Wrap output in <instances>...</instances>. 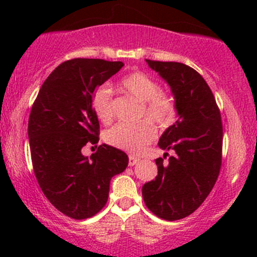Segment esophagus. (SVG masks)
<instances>
[{"mask_svg":"<svg viewBox=\"0 0 257 257\" xmlns=\"http://www.w3.org/2000/svg\"><path fill=\"white\" fill-rule=\"evenodd\" d=\"M137 163H139V158L131 155V157H129V165H131V167H133V165H136Z\"/></svg>","mask_w":257,"mask_h":257,"instance_id":"34e87169","label":"esophagus"}]
</instances>
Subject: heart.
Listing matches in <instances>:
<instances>
[{"label":"heart","instance_id":"1","mask_svg":"<svg viewBox=\"0 0 257 257\" xmlns=\"http://www.w3.org/2000/svg\"><path fill=\"white\" fill-rule=\"evenodd\" d=\"M120 89L143 103V114L158 124H168L174 119L175 105L172 98L162 92L160 84L153 77L143 72H133L120 80ZM93 110L99 120H112V90L107 85H100L93 94ZM154 126L147 121L137 124H116L105 134L108 144L139 154L155 138Z\"/></svg>","mask_w":257,"mask_h":257}]
</instances>
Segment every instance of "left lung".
Instances as JSON below:
<instances>
[{"instance_id":"8db88e82","label":"left lung","mask_w":257,"mask_h":257,"mask_svg":"<svg viewBox=\"0 0 257 257\" xmlns=\"http://www.w3.org/2000/svg\"><path fill=\"white\" fill-rule=\"evenodd\" d=\"M145 62L170 87L178 119L158 143L175 155L168 165H163L162 158L155 160L157 178L144 184L142 194L153 214L173 221L195 211L216 183L221 167V116L208 83L195 69L179 62Z\"/></svg>"}]
</instances>
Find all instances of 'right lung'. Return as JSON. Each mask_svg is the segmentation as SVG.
Listing matches in <instances>:
<instances>
[{"label": "right lung", "mask_w": 257, "mask_h": 257, "mask_svg": "<svg viewBox=\"0 0 257 257\" xmlns=\"http://www.w3.org/2000/svg\"><path fill=\"white\" fill-rule=\"evenodd\" d=\"M123 66L104 59L63 62L45 80L33 103L28 139L35 175L52 205L72 219L100 211L110 180L128 165V155L108 144L99 145L89 158L82 154L85 144L99 141L93 94Z\"/></svg>", "instance_id": "add662e5"}]
</instances>
